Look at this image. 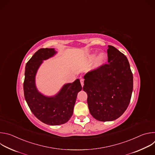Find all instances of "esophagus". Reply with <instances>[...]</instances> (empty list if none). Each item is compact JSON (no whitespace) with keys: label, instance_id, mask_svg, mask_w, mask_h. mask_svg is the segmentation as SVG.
I'll return each instance as SVG.
<instances>
[{"label":"esophagus","instance_id":"esophagus-1","mask_svg":"<svg viewBox=\"0 0 155 155\" xmlns=\"http://www.w3.org/2000/svg\"><path fill=\"white\" fill-rule=\"evenodd\" d=\"M80 83H81V86H83V85H84V79L83 78H81L80 79Z\"/></svg>","mask_w":155,"mask_h":155}]
</instances>
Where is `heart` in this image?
I'll list each match as a JSON object with an SVG mask.
<instances>
[{
	"label": "heart",
	"mask_w": 155,
	"mask_h": 155,
	"mask_svg": "<svg viewBox=\"0 0 155 155\" xmlns=\"http://www.w3.org/2000/svg\"><path fill=\"white\" fill-rule=\"evenodd\" d=\"M95 55L96 54H94L92 58H94L95 57ZM106 59H107V55L104 53H101L96 59V61L95 63L96 67H99V66H101V65H102L105 62Z\"/></svg>",
	"instance_id": "b5f03b06"
}]
</instances>
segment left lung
Listing matches in <instances>:
<instances>
[{"label":"left lung","instance_id":"left-lung-1","mask_svg":"<svg viewBox=\"0 0 155 155\" xmlns=\"http://www.w3.org/2000/svg\"><path fill=\"white\" fill-rule=\"evenodd\" d=\"M108 47V63L86 74L83 87L90 114L101 121L121 116L133 90V75L126 56L112 45Z\"/></svg>","mask_w":155,"mask_h":155}]
</instances>
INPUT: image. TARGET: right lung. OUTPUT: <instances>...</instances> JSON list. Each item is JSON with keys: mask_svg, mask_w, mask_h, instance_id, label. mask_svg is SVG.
<instances>
[{"mask_svg": "<svg viewBox=\"0 0 155 155\" xmlns=\"http://www.w3.org/2000/svg\"><path fill=\"white\" fill-rule=\"evenodd\" d=\"M56 53L54 48L38 50L26 63L23 83L25 98L33 114L41 122L52 126L68 122L71 118L77 94L82 89L79 79L63 86L54 96H43L37 90L35 77L43 60Z\"/></svg>", "mask_w": 155, "mask_h": 155, "instance_id": "1", "label": "right lung"}]
</instances>
